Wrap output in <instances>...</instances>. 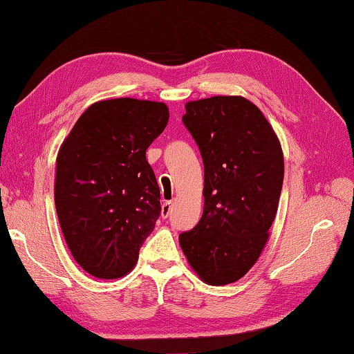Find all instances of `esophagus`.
I'll use <instances>...</instances> for the list:
<instances>
[{
	"label": "esophagus",
	"mask_w": 354,
	"mask_h": 354,
	"mask_svg": "<svg viewBox=\"0 0 354 354\" xmlns=\"http://www.w3.org/2000/svg\"><path fill=\"white\" fill-rule=\"evenodd\" d=\"M171 208H172V202H165L162 206V217L166 218L171 214Z\"/></svg>",
	"instance_id": "obj_1"
}]
</instances>
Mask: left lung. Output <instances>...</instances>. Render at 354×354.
Wrapping results in <instances>:
<instances>
[{"instance_id": "1", "label": "left lung", "mask_w": 354, "mask_h": 354, "mask_svg": "<svg viewBox=\"0 0 354 354\" xmlns=\"http://www.w3.org/2000/svg\"><path fill=\"white\" fill-rule=\"evenodd\" d=\"M183 124L205 169L203 214L178 236L203 282L239 281L257 262L274 222L283 183V152L256 104L239 95L186 103Z\"/></svg>"}]
</instances>
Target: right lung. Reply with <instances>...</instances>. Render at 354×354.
<instances>
[{
  "label": "right lung",
  "mask_w": 354,
  "mask_h": 354,
  "mask_svg": "<svg viewBox=\"0 0 354 354\" xmlns=\"http://www.w3.org/2000/svg\"><path fill=\"white\" fill-rule=\"evenodd\" d=\"M169 120L168 106L136 98L91 104L57 156L55 208L71 254L98 279L134 268L162 212L146 149Z\"/></svg>",
  "instance_id": "add662e5"
}]
</instances>
